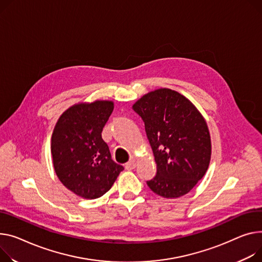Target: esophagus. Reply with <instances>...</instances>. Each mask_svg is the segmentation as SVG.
<instances>
[{"mask_svg":"<svg viewBox=\"0 0 262 262\" xmlns=\"http://www.w3.org/2000/svg\"><path fill=\"white\" fill-rule=\"evenodd\" d=\"M136 164H137L136 160H135V159H132V160H129V161H128V162L125 164V168H126L127 170L134 169V168L136 167Z\"/></svg>","mask_w":262,"mask_h":262,"instance_id":"1","label":"esophagus"}]
</instances>
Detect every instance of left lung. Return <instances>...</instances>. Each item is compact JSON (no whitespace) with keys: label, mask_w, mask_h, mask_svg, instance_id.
I'll return each mask as SVG.
<instances>
[{"label":"left lung","mask_w":262,"mask_h":262,"mask_svg":"<svg viewBox=\"0 0 262 262\" xmlns=\"http://www.w3.org/2000/svg\"><path fill=\"white\" fill-rule=\"evenodd\" d=\"M133 110L144 122L157 163L156 176L146 181L155 194L178 198L204 176L211 160L206 122L188 99L168 89L150 92Z\"/></svg>","instance_id":"obj_1"}]
</instances>
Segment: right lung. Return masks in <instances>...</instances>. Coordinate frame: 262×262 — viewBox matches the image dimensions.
I'll list each match as a JSON object with an SVG mask.
<instances>
[{
    "label": "right lung",
    "instance_id": "1",
    "mask_svg": "<svg viewBox=\"0 0 262 262\" xmlns=\"http://www.w3.org/2000/svg\"><path fill=\"white\" fill-rule=\"evenodd\" d=\"M114 111L112 101L79 103L59 118L51 137L52 163L59 180L85 199H96L113 186L124 167L112 159L102 139Z\"/></svg>",
    "mask_w": 262,
    "mask_h": 262
}]
</instances>
